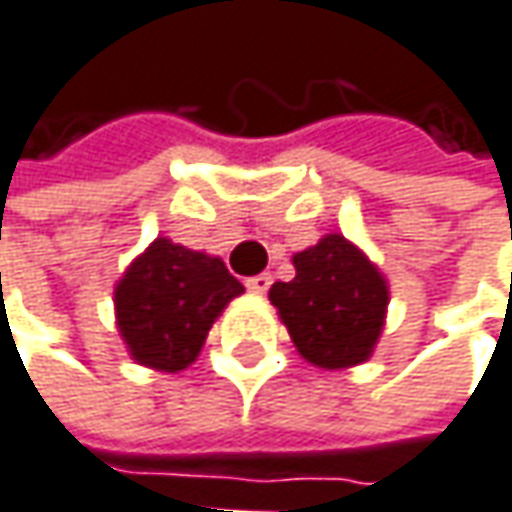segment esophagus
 Listing matches in <instances>:
<instances>
[{
    "instance_id": "esophagus-1",
    "label": "esophagus",
    "mask_w": 512,
    "mask_h": 512,
    "mask_svg": "<svg viewBox=\"0 0 512 512\" xmlns=\"http://www.w3.org/2000/svg\"><path fill=\"white\" fill-rule=\"evenodd\" d=\"M246 287L252 290V293H257V296H263L269 287H272V275L269 272H260V275H252L249 281H246Z\"/></svg>"
}]
</instances>
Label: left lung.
Masks as SVG:
<instances>
[{
    "mask_svg": "<svg viewBox=\"0 0 512 512\" xmlns=\"http://www.w3.org/2000/svg\"><path fill=\"white\" fill-rule=\"evenodd\" d=\"M293 263L296 278L275 281L269 299L296 349L322 369L363 363L384 328L387 284L381 272L340 234H328Z\"/></svg>",
    "mask_w": 512,
    "mask_h": 512,
    "instance_id": "1",
    "label": "left lung"
}]
</instances>
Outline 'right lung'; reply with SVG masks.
I'll list each match as a JSON object with an SVG mask.
<instances>
[{
    "instance_id": "obj_1",
    "label": "right lung",
    "mask_w": 512,
    "mask_h": 512,
    "mask_svg": "<svg viewBox=\"0 0 512 512\" xmlns=\"http://www.w3.org/2000/svg\"><path fill=\"white\" fill-rule=\"evenodd\" d=\"M243 284L219 257L155 240L117 287L119 334L143 366L178 372L196 360L213 319Z\"/></svg>"
}]
</instances>
